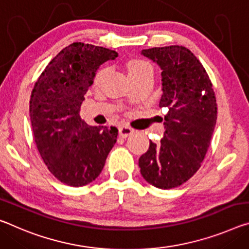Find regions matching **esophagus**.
<instances>
[{
    "label": "esophagus",
    "mask_w": 249,
    "mask_h": 249,
    "mask_svg": "<svg viewBox=\"0 0 249 249\" xmlns=\"http://www.w3.org/2000/svg\"><path fill=\"white\" fill-rule=\"evenodd\" d=\"M118 131H120V136L123 137V139L128 137L134 132L131 127H128V126H121V127L118 128Z\"/></svg>",
    "instance_id": "1"
}]
</instances>
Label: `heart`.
Instances as JSON below:
<instances>
[{
    "instance_id": "obj_1",
    "label": "heart",
    "mask_w": 249,
    "mask_h": 249,
    "mask_svg": "<svg viewBox=\"0 0 249 249\" xmlns=\"http://www.w3.org/2000/svg\"><path fill=\"white\" fill-rule=\"evenodd\" d=\"M126 68H127V73L131 80H134V78L139 77L141 75L147 72H153L151 64L144 60H141V58H133V60H129ZM106 69H101L98 71L95 77H94V85L100 84V82L102 78H103Z\"/></svg>"
}]
</instances>
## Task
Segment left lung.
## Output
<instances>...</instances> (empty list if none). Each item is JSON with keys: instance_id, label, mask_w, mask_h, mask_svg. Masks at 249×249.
Here are the masks:
<instances>
[{"instance_id": "left-lung-1", "label": "left lung", "mask_w": 249, "mask_h": 249, "mask_svg": "<svg viewBox=\"0 0 249 249\" xmlns=\"http://www.w3.org/2000/svg\"><path fill=\"white\" fill-rule=\"evenodd\" d=\"M142 54L161 70L160 107L168 112L164 137L159 144L149 142L139 166L153 186L175 188L198 171L210 147L217 120L215 93L202 63L186 47H153Z\"/></svg>"}]
</instances>
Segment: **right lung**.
<instances>
[{"instance_id": "add662e5", "label": "right lung", "mask_w": 249, "mask_h": 249, "mask_svg": "<svg viewBox=\"0 0 249 249\" xmlns=\"http://www.w3.org/2000/svg\"><path fill=\"white\" fill-rule=\"evenodd\" d=\"M115 51L75 42L49 63L30 100L34 141L49 171L63 184L80 187L101 174L116 143V127L89 126L80 109L96 71Z\"/></svg>"}]
</instances>
